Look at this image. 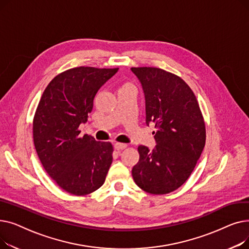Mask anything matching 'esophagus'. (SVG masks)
<instances>
[{"mask_svg":"<svg viewBox=\"0 0 249 249\" xmlns=\"http://www.w3.org/2000/svg\"><path fill=\"white\" fill-rule=\"evenodd\" d=\"M114 147L117 149V150H122V149H125L127 147V144H125V143H120V142H116L114 144Z\"/></svg>","mask_w":249,"mask_h":249,"instance_id":"1","label":"esophagus"}]
</instances>
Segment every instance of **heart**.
<instances>
[{
    "mask_svg": "<svg viewBox=\"0 0 249 249\" xmlns=\"http://www.w3.org/2000/svg\"><path fill=\"white\" fill-rule=\"evenodd\" d=\"M126 85H130V84H126Z\"/></svg>",
    "mask_w": 249,
    "mask_h": 249,
    "instance_id": "heart-1",
    "label": "heart"
}]
</instances>
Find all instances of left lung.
Wrapping results in <instances>:
<instances>
[{
    "mask_svg": "<svg viewBox=\"0 0 249 249\" xmlns=\"http://www.w3.org/2000/svg\"><path fill=\"white\" fill-rule=\"evenodd\" d=\"M145 96L146 124L153 122L155 148L138 146L135 184L152 195L176 191L189 178L206 143L205 121L194 91L179 76L158 68H131Z\"/></svg>",
    "mask_w": 249,
    "mask_h": 249,
    "instance_id": "obj_1",
    "label": "left lung"
}]
</instances>
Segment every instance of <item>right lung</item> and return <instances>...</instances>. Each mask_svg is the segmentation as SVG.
I'll return each instance as SVG.
<instances>
[{
	"mask_svg": "<svg viewBox=\"0 0 249 249\" xmlns=\"http://www.w3.org/2000/svg\"><path fill=\"white\" fill-rule=\"evenodd\" d=\"M119 69L80 67L57 74L44 89L33 119V140L45 172L65 192L84 196L105 182L113 145L78 127L88 121L99 89Z\"/></svg>",
	"mask_w": 249,
	"mask_h": 249,
	"instance_id": "1",
	"label": "right lung"
}]
</instances>
